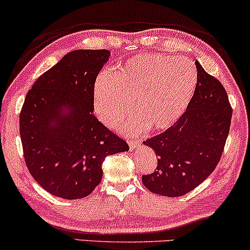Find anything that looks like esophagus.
<instances>
[{
  "mask_svg": "<svg viewBox=\"0 0 250 250\" xmlns=\"http://www.w3.org/2000/svg\"><path fill=\"white\" fill-rule=\"evenodd\" d=\"M140 140H128V146H129V149L131 150H134V149H137L139 146H140Z\"/></svg>",
  "mask_w": 250,
  "mask_h": 250,
  "instance_id": "1",
  "label": "esophagus"
}]
</instances>
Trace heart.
Instances as JSON below:
<instances>
[{"label": "heart", "mask_w": 250, "mask_h": 250, "mask_svg": "<svg viewBox=\"0 0 250 250\" xmlns=\"http://www.w3.org/2000/svg\"><path fill=\"white\" fill-rule=\"evenodd\" d=\"M197 86L196 67L178 56H137L112 72L101 74L94 87V110L103 124L113 127L132 115L140 118L125 131L140 134L146 128L165 129L178 122Z\"/></svg>", "instance_id": "obj_1"}]
</instances>
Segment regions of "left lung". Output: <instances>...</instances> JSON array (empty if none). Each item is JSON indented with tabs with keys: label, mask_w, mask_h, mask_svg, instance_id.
Instances as JSON below:
<instances>
[{
	"label": "left lung",
	"mask_w": 250,
	"mask_h": 250,
	"mask_svg": "<svg viewBox=\"0 0 250 250\" xmlns=\"http://www.w3.org/2000/svg\"><path fill=\"white\" fill-rule=\"evenodd\" d=\"M197 86L184 115L167 131L144 141L156 153L157 167L142 176L155 194L176 197L206 180L219 163L229 137L232 106L219 80L199 62Z\"/></svg>",
	"instance_id": "8db88e82"
}]
</instances>
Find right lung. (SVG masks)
<instances>
[{
    "label": "right lung",
    "instance_id": "1",
    "mask_svg": "<svg viewBox=\"0 0 250 250\" xmlns=\"http://www.w3.org/2000/svg\"><path fill=\"white\" fill-rule=\"evenodd\" d=\"M109 50L66 54L26 94L19 116L22 153L35 181L66 200L89 195L105 157L128 145L93 115L94 86Z\"/></svg>",
    "mask_w": 250,
    "mask_h": 250
}]
</instances>
